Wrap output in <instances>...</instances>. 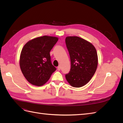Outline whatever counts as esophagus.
<instances>
[{
  "mask_svg": "<svg viewBox=\"0 0 123 123\" xmlns=\"http://www.w3.org/2000/svg\"><path fill=\"white\" fill-rule=\"evenodd\" d=\"M61 69V66H58V67H57V70H58V71H60Z\"/></svg>",
  "mask_w": 123,
  "mask_h": 123,
  "instance_id": "obj_1",
  "label": "esophagus"
}]
</instances>
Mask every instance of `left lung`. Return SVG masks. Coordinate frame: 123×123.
I'll list each match as a JSON object with an SVG mask.
<instances>
[{
    "label": "left lung",
    "mask_w": 123,
    "mask_h": 123,
    "mask_svg": "<svg viewBox=\"0 0 123 123\" xmlns=\"http://www.w3.org/2000/svg\"><path fill=\"white\" fill-rule=\"evenodd\" d=\"M65 42L71 61L70 71L65 75L66 79L72 87H83L90 81L97 69L96 50L92 43L77 36L67 37Z\"/></svg>",
    "instance_id": "8db88e82"
}]
</instances>
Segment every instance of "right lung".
<instances>
[{"mask_svg":"<svg viewBox=\"0 0 123 123\" xmlns=\"http://www.w3.org/2000/svg\"><path fill=\"white\" fill-rule=\"evenodd\" d=\"M58 40L56 37L43 36L29 41L23 47L20 56V67L30 83L42 86L56 70L52 64L50 52Z\"/></svg>","mask_w":123,"mask_h":123,"instance_id":"1","label":"right lung"}]
</instances>
